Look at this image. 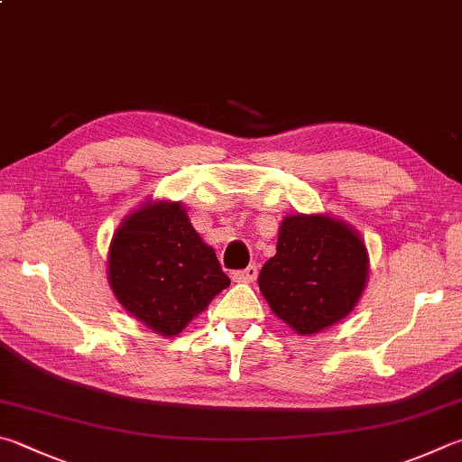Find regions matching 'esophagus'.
Wrapping results in <instances>:
<instances>
[{
	"label": "esophagus",
	"instance_id": "obj_1",
	"mask_svg": "<svg viewBox=\"0 0 462 462\" xmlns=\"http://www.w3.org/2000/svg\"><path fill=\"white\" fill-rule=\"evenodd\" d=\"M256 276H258V266L256 264H250V266L245 268V271L234 273L232 279L236 281V282H253V281H256Z\"/></svg>",
	"mask_w": 462,
	"mask_h": 462
}]
</instances>
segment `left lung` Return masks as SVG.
<instances>
[{
	"instance_id": "8db88e82",
	"label": "left lung",
	"mask_w": 462,
	"mask_h": 462,
	"mask_svg": "<svg viewBox=\"0 0 462 462\" xmlns=\"http://www.w3.org/2000/svg\"><path fill=\"white\" fill-rule=\"evenodd\" d=\"M370 258L349 224L323 214L287 216L276 254L266 260L258 287L273 313L299 335L339 323L365 289Z\"/></svg>"
}]
</instances>
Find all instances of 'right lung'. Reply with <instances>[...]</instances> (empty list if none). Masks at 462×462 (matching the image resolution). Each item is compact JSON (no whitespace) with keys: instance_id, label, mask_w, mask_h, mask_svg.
<instances>
[{"instance_id":"1","label":"right lung","mask_w":462,"mask_h":462,"mask_svg":"<svg viewBox=\"0 0 462 462\" xmlns=\"http://www.w3.org/2000/svg\"><path fill=\"white\" fill-rule=\"evenodd\" d=\"M108 284L149 329L171 337L230 284L180 202H147L116 228Z\"/></svg>"}]
</instances>
